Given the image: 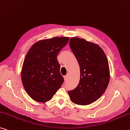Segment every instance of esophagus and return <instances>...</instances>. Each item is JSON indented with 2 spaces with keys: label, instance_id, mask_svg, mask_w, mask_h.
<instances>
[{
  "label": "esophagus",
  "instance_id": "34e87169",
  "mask_svg": "<svg viewBox=\"0 0 130 130\" xmlns=\"http://www.w3.org/2000/svg\"><path fill=\"white\" fill-rule=\"evenodd\" d=\"M64 77V80H65V81H66V80H67L68 79V75H66V76H65L64 77Z\"/></svg>",
  "mask_w": 130,
  "mask_h": 130
}]
</instances>
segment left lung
Returning a JSON list of instances; mask_svg holds the SVG:
<instances>
[{"label":"left lung","mask_w":130,"mask_h":130,"mask_svg":"<svg viewBox=\"0 0 130 130\" xmlns=\"http://www.w3.org/2000/svg\"><path fill=\"white\" fill-rule=\"evenodd\" d=\"M69 46L78 61L80 69L79 83L68 91L71 101L86 105L94 102L104 93L109 82L108 61L98 44L85 39L72 38Z\"/></svg>","instance_id":"8db88e82"}]
</instances>
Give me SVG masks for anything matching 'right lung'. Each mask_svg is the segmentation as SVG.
<instances>
[{
    "mask_svg": "<svg viewBox=\"0 0 130 130\" xmlns=\"http://www.w3.org/2000/svg\"><path fill=\"white\" fill-rule=\"evenodd\" d=\"M69 40L67 37H55L40 40L26 54L22 68L21 80L26 92L36 101H50L64 82L57 58Z\"/></svg>",
    "mask_w": 130,
    "mask_h": 130,
    "instance_id": "right-lung-1",
    "label": "right lung"
}]
</instances>
